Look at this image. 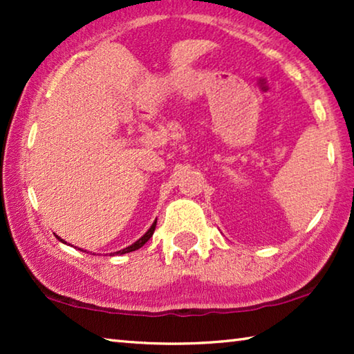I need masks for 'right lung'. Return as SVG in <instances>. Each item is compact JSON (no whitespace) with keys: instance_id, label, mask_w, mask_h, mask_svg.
I'll use <instances>...</instances> for the list:
<instances>
[{"instance_id":"add662e5","label":"right lung","mask_w":354,"mask_h":354,"mask_svg":"<svg viewBox=\"0 0 354 354\" xmlns=\"http://www.w3.org/2000/svg\"><path fill=\"white\" fill-rule=\"evenodd\" d=\"M154 230H156V221H154V223L151 225V227H149V230L145 232V234H143V236L139 239V241L134 242L133 245H129V247H127L124 250H120V251H117V254H124V253H131V251L139 250L140 247H143V245H145V243L149 241V239H151ZM56 237H57V236H56ZM57 239H59V241H61V242H64L61 237H57ZM64 243H67V242H64Z\"/></svg>"}]
</instances>
